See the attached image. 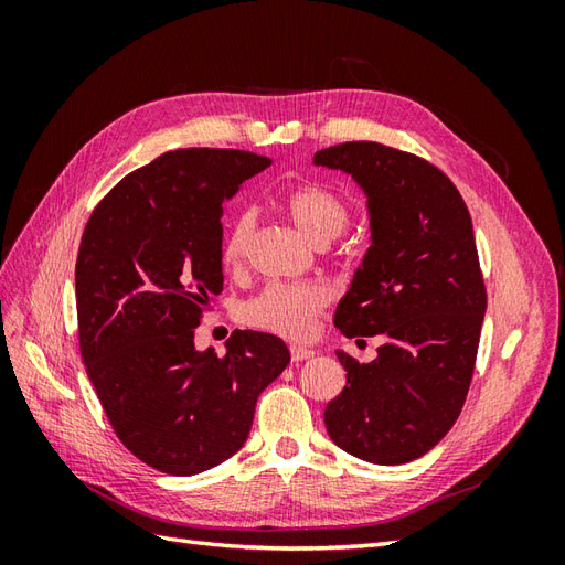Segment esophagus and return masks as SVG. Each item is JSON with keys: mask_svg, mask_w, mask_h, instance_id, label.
<instances>
[{"mask_svg": "<svg viewBox=\"0 0 565 565\" xmlns=\"http://www.w3.org/2000/svg\"><path fill=\"white\" fill-rule=\"evenodd\" d=\"M289 355H292V363H301V361H309V358H313L316 351L306 349V347H289Z\"/></svg>", "mask_w": 565, "mask_h": 565, "instance_id": "1", "label": "esophagus"}]
</instances>
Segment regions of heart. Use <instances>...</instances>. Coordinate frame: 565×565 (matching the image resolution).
Wrapping results in <instances>:
<instances>
[{
    "instance_id": "b5f03b06",
    "label": "heart",
    "mask_w": 565,
    "mask_h": 565,
    "mask_svg": "<svg viewBox=\"0 0 565 565\" xmlns=\"http://www.w3.org/2000/svg\"><path fill=\"white\" fill-rule=\"evenodd\" d=\"M285 207L295 226L316 245H328L347 231L351 221L349 202L322 183H306L287 195ZM256 228V212L245 207L235 212L221 241V259L231 268H243L252 233ZM330 292L320 282H270L252 297L241 311L249 328L280 334L285 339H306L320 313L328 309Z\"/></svg>"
}]
</instances>
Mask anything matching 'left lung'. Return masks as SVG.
<instances>
[{"mask_svg": "<svg viewBox=\"0 0 565 565\" xmlns=\"http://www.w3.org/2000/svg\"><path fill=\"white\" fill-rule=\"evenodd\" d=\"M367 195L372 245L334 324L386 341L372 363L337 351L347 386L324 407L330 438L372 465H405L450 431L473 377L486 285L465 200L438 167L374 141L322 148Z\"/></svg>", "mask_w": 565, "mask_h": 565, "instance_id": "obj_1", "label": "left lung"}]
</instances>
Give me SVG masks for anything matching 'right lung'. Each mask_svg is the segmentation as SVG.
I'll return each mask as SVG.
<instances>
[{
	"mask_svg": "<svg viewBox=\"0 0 565 565\" xmlns=\"http://www.w3.org/2000/svg\"><path fill=\"white\" fill-rule=\"evenodd\" d=\"M266 167L247 150H169L119 181L84 228V365L117 438L162 473L193 476L241 450L256 398L289 363L280 337L252 330H235L221 358L195 349L224 289V202Z\"/></svg>",
	"mask_w": 565,
	"mask_h": 565,
	"instance_id": "obj_1",
	"label": "right lung"
}]
</instances>
